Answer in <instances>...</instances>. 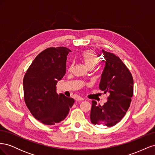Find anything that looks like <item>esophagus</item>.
<instances>
[{"label":"esophagus","instance_id":"1","mask_svg":"<svg viewBox=\"0 0 155 155\" xmlns=\"http://www.w3.org/2000/svg\"><path fill=\"white\" fill-rule=\"evenodd\" d=\"M76 101H83L84 100V98L81 97V96H78L76 97Z\"/></svg>","mask_w":155,"mask_h":155}]
</instances>
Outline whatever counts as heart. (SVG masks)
Returning a JSON list of instances; mask_svg holds the SVG:
<instances>
[{"mask_svg": "<svg viewBox=\"0 0 155 155\" xmlns=\"http://www.w3.org/2000/svg\"><path fill=\"white\" fill-rule=\"evenodd\" d=\"M81 58L88 68L94 67L98 62L96 54L91 50L83 51L81 53Z\"/></svg>", "mask_w": 155, "mask_h": 155, "instance_id": "obj_1", "label": "heart"}]
</instances>
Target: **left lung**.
<instances>
[{
  "label": "left lung",
  "mask_w": 155,
  "mask_h": 155,
  "mask_svg": "<svg viewBox=\"0 0 155 155\" xmlns=\"http://www.w3.org/2000/svg\"><path fill=\"white\" fill-rule=\"evenodd\" d=\"M105 67L101 74L99 88L109 93L103 106L92 101L91 122L94 125L112 127L124 118L133 96V78L130 72L119 57L102 50Z\"/></svg>",
  "instance_id": "obj_1"
}]
</instances>
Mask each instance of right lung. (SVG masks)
<instances>
[{"mask_svg": "<svg viewBox=\"0 0 155 155\" xmlns=\"http://www.w3.org/2000/svg\"><path fill=\"white\" fill-rule=\"evenodd\" d=\"M69 51L63 46L45 49L33 61L23 79L25 104L32 116L43 124L64 120L75 101L56 92V85L66 73Z\"/></svg>", "mask_w": 155, "mask_h": 155, "instance_id": "obj_1", "label": "right lung"}]
</instances>
